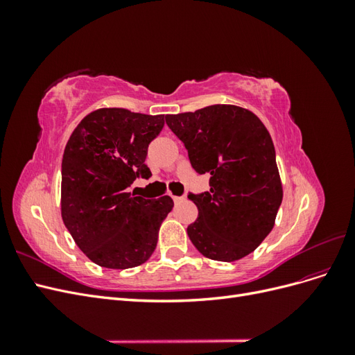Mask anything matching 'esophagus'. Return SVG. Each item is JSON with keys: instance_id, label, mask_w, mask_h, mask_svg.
Returning <instances> with one entry per match:
<instances>
[{"instance_id": "1", "label": "esophagus", "mask_w": 355, "mask_h": 355, "mask_svg": "<svg viewBox=\"0 0 355 355\" xmlns=\"http://www.w3.org/2000/svg\"><path fill=\"white\" fill-rule=\"evenodd\" d=\"M171 198H173L175 202H180L182 200H184V197H178V196H171Z\"/></svg>"}]
</instances>
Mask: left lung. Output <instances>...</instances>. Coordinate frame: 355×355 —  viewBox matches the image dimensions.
<instances>
[{"instance_id": "left-lung-1", "label": "left lung", "mask_w": 355, "mask_h": 355, "mask_svg": "<svg viewBox=\"0 0 355 355\" xmlns=\"http://www.w3.org/2000/svg\"><path fill=\"white\" fill-rule=\"evenodd\" d=\"M191 166L210 175V191L191 194L198 218L189 240L209 259L234 262L252 253L274 228L283 200L272 139L262 121L235 105L166 115Z\"/></svg>"}]
</instances>
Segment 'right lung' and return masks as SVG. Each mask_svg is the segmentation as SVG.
Wrapping results in <instances>:
<instances>
[{
	"label": "right lung",
	"instance_id": "obj_1",
	"mask_svg": "<svg viewBox=\"0 0 355 355\" xmlns=\"http://www.w3.org/2000/svg\"><path fill=\"white\" fill-rule=\"evenodd\" d=\"M163 127L164 115L102 108L83 118L65 146L62 219L81 252L99 266L127 270L155 250L173 200L136 197L127 188L136 178H151L148 145Z\"/></svg>",
	"mask_w": 355,
	"mask_h": 355
}]
</instances>
